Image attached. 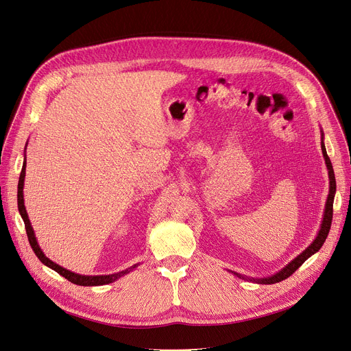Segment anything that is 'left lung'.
<instances>
[{"label": "left lung", "instance_id": "1", "mask_svg": "<svg viewBox=\"0 0 351 351\" xmlns=\"http://www.w3.org/2000/svg\"><path fill=\"white\" fill-rule=\"evenodd\" d=\"M322 151H323V156L326 160V165H328L329 169V178H330V189H329V196H328V202H326V208H324V216H323V221H322V227L319 230V234L315 239V241L303 251L300 255H298L296 258L289 263L284 269L279 271L278 274L264 278V279H252V281H256L258 284H265V285H271V284H276V282H281L284 279L289 278L303 263H305L311 255H313L315 252H317L323 243L328 239V234L330 231V226H332V219H333V200H335V193H336V179H335V172H333V167H332V162L330 158L328 156V152H326V148L323 145L322 141ZM239 275V274H237ZM241 278V275H239Z\"/></svg>", "mask_w": 351, "mask_h": 351}]
</instances>
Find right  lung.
I'll return each instance as SVG.
<instances>
[{"instance_id": "add662e5", "label": "right lung", "mask_w": 351, "mask_h": 351, "mask_svg": "<svg viewBox=\"0 0 351 351\" xmlns=\"http://www.w3.org/2000/svg\"><path fill=\"white\" fill-rule=\"evenodd\" d=\"M25 167H27V162H23L22 165V171H21V175H19V182H18V210L19 213L23 219V223H25V230H27V236H28V240H29V244L34 250V252L36 254L38 258L45 264L48 265L49 268L55 269L58 274H60L62 276H64L67 281L73 282L76 285H82V287H97V285H106V284H111L114 282L115 279H119L120 276H123L124 274L128 272V269L125 271H121L119 274H112V275H97V276H86V275H79V274H75V272H70L64 268H62L60 265L55 264L53 261H51L48 256H46L42 250L39 248L38 243H36V239H35V234H34V230H32V226L29 223V219H28V213L25 210V206H23V179H25Z\"/></svg>"}]
</instances>
